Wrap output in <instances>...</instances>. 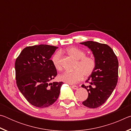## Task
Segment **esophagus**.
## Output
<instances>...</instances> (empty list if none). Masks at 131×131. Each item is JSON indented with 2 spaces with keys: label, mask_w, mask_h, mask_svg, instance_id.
<instances>
[{
  "label": "esophagus",
  "mask_w": 131,
  "mask_h": 131,
  "mask_svg": "<svg viewBox=\"0 0 131 131\" xmlns=\"http://www.w3.org/2000/svg\"><path fill=\"white\" fill-rule=\"evenodd\" d=\"M71 87H72L73 89H74V90L78 89V87H77V85H71Z\"/></svg>",
  "instance_id": "1"
}]
</instances>
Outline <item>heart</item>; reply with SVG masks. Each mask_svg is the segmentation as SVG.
<instances>
[{"instance_id":"1","label":"heart","mask_w":131,"mask_h":131,"mask_svg":"<svg viewBox=\"0 0 131 131\" xmlns=\"http://www.w3.org/2000/svg\"><path fill=\"white\" fill-rule=\"evenodd\" d=\"M67 52L74 59L77 63L74 66V70L65 72L59 76L60 80L69 84H74L80 81L83 76L87 77L92 74L96 66V60L92 55H85L84 50L76 47L68 48ZM61 52L58 51L52 55L51 62L57 70L62 69L61 64Z\"/></svg>"}]
</instances>
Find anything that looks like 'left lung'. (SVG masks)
<instances>
[{
    "mask_svg": "<svg viewBox=\"0 0 131 131\" xmlns=\"http://www.w3.org/2000/svg\"><path fill=\"white\" fill-rule=\"evenodd\" d=\"M81 44L92 51L96 60L94 72L88 77L89 86L81 85L88 92L83 105L89 108H97L105 103L116 88L118 81V61L112 48L106 44L87 41Z\"/></svg>",
    "mask_w": 131,
    "mask_h": 131,
    "instance_id": "left-lung-1",
    "label": "left lung"
}]
</instances>
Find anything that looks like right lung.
<instances>
[{
  "mask_svg": "<svg viewBox=\"0 0 131 131\" xmlns=\"http://www.w3.org/2000/svg\"><path fill=\"white\" fill-rule=\"evenodd\" d=\"M58 48L47 44L28 46L15 61L17 87L28 102L37 107L52 105L60 94L63 82L50 83L57 75L51 58Z\"/></svg>",
  "mask_w": 131,
  "mask_h": 131,
  "instance_id": "right-lung-1",
  "label": "right lung"
}]
</instances>
